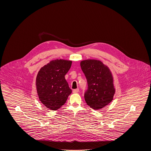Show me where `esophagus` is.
<instances>
[{"label": "esophagus", "instance_id": "34e87169", "mask_svg": "<svg viewBox=\"0 0 151 151\" xmlns=\"http://www.w3.org/2000/svg\"><path fill=\"white\" fill-rule=\"evenodd\" d=\"M79 92V88H77V89H73V93H78Z\"/></svg>", "mask_w": 151, "mask_h": 151}]
</instances>
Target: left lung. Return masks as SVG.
I'll return each instance as SVG.
<instances>
[{"instance_id": "1", "label": "left lung", "mask_w": 151, "mask_h": 151, "mask_svg": "<svg viewBox=\"0 0 151 151\" xmlns=\"http://www.w3.org/2000/svg\"><path fill=\"white\" fill-rule=\"evenodd\" d=\"M80 66L88 82V89L84 94L87 105L94 110L105 107L113 100L115 92L110 69L96 59L82 60Z\"/></svg>"}]
</instances>
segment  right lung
Returning <instances> with one entry per match:
<instances>
[{
    "instance_id": "add662e5",
    "label": "right lung",
    "mask_w": 151,
    "mask_h": 151,
    "mask_svg": "<svg viewBox=\"0 0 151 151\" xmlns=\"http://www.w3.org/2000/svg\"><path fill=\"white\" fill-rule=\"evenodd\" d=\"M71 65V60H53L38 72L36 85L38 98L49 109L57 110L59 109L72 93L65 77Z\"/></svg>"
}]
</instances>
